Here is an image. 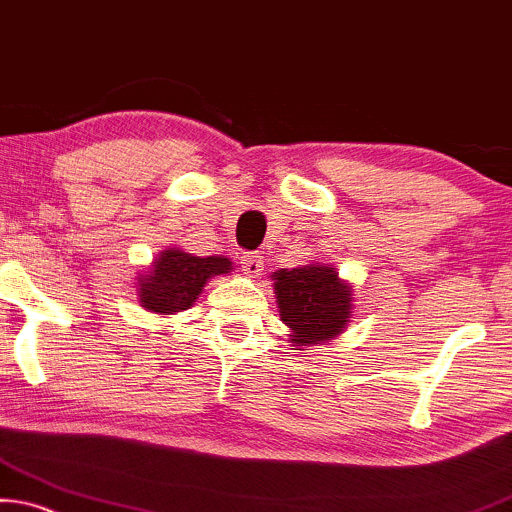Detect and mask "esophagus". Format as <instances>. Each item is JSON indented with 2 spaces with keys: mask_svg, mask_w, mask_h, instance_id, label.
<instances>
[{
  "mask_svg": "<svg viewBox=\"0 0 512 512\" xmlns=\"http://www.w3.org/2000/svg\"><path fill=\"white\" fill-rule=\"evenodd\" d=\"M241 269H243V274H248V276H260L262 269H264L260 252H243V255H241Z\"/></svg>",
  "mask_w": 512,
  "mask_h": 512,
  "instance_id": "esophagus-1",
  "label": "esophagus"
}]
</instances>
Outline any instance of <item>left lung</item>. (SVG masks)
I'll use <instances>...</instances> for the list:
<instances>
[{
	"label": "left lung",
	"instance_id": "1",
	"mask_svg": "<svg viewBox=\"0 0 512 512\" xmlns=\"http://www.w3.org/2000/svg\"><path fill=\"white\" fill-rule=\"evenodd\" d=\"M274 290L281 321L293 331L297 345H319L345 328L352 290L333 267L309 264L274 271Z\"/></svg>",
	"mask_w": 512,
	"mask_h": 512
}]
</instances>
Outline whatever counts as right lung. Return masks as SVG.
Instances as JSON below:
<instances>
[{"instance_id": "add662e5", "label": "right lung", "mask_w": 512, "mask_h": 512, "mask_svg": "<svg viewBox=\"0 0 512 512\" xmlns=\"http://www.w3.org/2000/svg\"><path fill=\"white\" fill-rule=\"evenodd\" d=\"M231 262L226 257H193L181 250H165L139 283L141 307L158 314H172L189 309L205 281L217 274H229Z\"/></svg>"}]
</instances>
